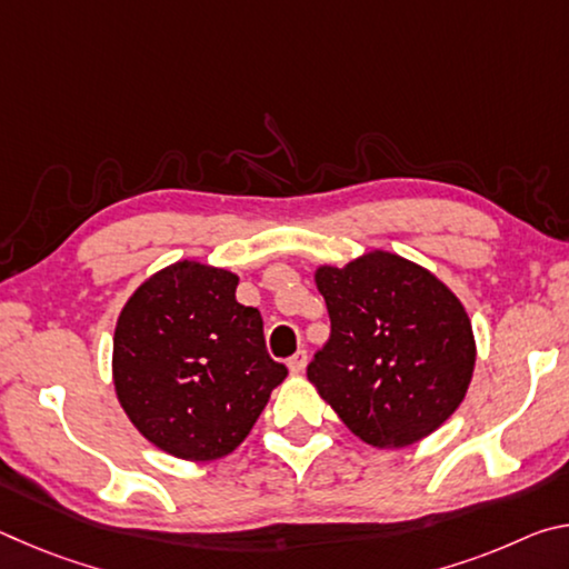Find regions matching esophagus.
Instances as JSON below:
<instances>
[{
  "label": "esophagus",
  "mask_w": 569,
  "mask_h": 569,
  "mask_svg": "<svg viewBox=\"0 0 569 569\" xmlns=\"http://www.w3.org/2000/svg\"><path fill=\"white\" fill-rule=\"evenodd\" d=\"M288 369H291V373H301L306 369V351H296L291 359H288Z\"/></svg>",
  "instance_id": "esophagus-1"
}]
</instances>
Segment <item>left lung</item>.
Here are the masks:
<instances>
[{
	"mask_svg": "<svg viewBox=\"0 0 569 569\" xmlns=\"http://www.w3.org/2000/svg\"><path fill=\"white\" fill-rule=\"evenodd\" d=\"M331 336L308 381L366 445H417L465 401L477 343L459 298L427 268L371 250L316 268Z\"/></svg>",
	"mask_w": 569,
	"mask_h": 569,
	"instance_id": "obj_1",
	"label": "left lung"
}]
</instances>
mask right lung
<instances>
[{"mask_svg":"<svg viewBox=\"0 0 569 569\" xmlns=\"http://www.w3.org/2000/svg\"><path fill=\"white\" fill-rule=\"evenodd\" d=\"M238 276L178 261L152 273L120 311L112 381L150 445L213 461L248 437L288 369L266 351L258 308L236 301Z\"/></svg>","mask_w":569,"mask_h":569,"instance_id":"1","label":"right lung"}]
</instances>
